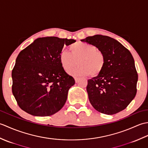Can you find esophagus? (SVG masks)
<instances>
[{"mask_svg": "<svg viewBox=\"0 0 148 148\" xmlns=\"http://www.w3.org/2000/svg\"><path fill=\"white\" fill-rule=\"evenodd\" d=\"M74 79H75V81H76V83H77L78 81H79V78L77 77H74Z\"/></svg>", "mask_w": 148, "mask_h": 148, "instance_id": "34e87169", "label": "esophagus"}]
</instances>
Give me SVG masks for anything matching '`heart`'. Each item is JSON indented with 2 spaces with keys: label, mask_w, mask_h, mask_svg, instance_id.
Masks as SVG:
<instances>
[{
  "label": "heart",
  "mask_w": 148,
  "mask_h": 148,
  "mask_svg": "<svg viewBox=\"0 0 148 148\" xmlns=\"http://www.w3.org/2000/svg\"><path fill=\"white\" fill-rule=\"evenodd\" d=\"M70 53L62 51L59 55V61L63 69L72 75L96 76L101 73L106 65L103 53L91 44L77 41L69 46Z\"/></svg>",
  "instance_id": "b5f03b06"
}]
</instances>
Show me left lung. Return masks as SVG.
Returning <instances> with one entry per match:
<instances>
[{
	"label": "left lung",
	"mask_w": 148,
	"mask_h": 148,
	"mask_svg": "<svg viewBox=\"0 0 148 148\" xmlns=\"http://www.w3.org/2000/svg\"><path fill=\"white\" fill-rule=\"evenodd\" d=\"M81 40L95 46L106 57L101 73L88 80L86 90L91 104L106 114L123 111L137 93L138 74L131 53L109 36L95 35Z\"/></svg>",
	"instance_id": "obj_1"
}]
</instances>
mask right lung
Wrapping results in <instances>:
<instances>
[{
    "instance_id": "obj_1",
    "label": "right lung",
    "mask_w": 148,
    "mask_h": 148,
    "mask_svg": "<svg viewBox=\"0 0 148 148\" xmlns=\"http://www.w3.org/2000/svg\"><path fill=\"white\" fill-rule=\"evenodd\" d=\"M74 39L40 37L19 53L12 71V92L19 107L29 114L49 116L66 102L75 80L63 69L59 55Z\"/></svg>"
}]
</instances>
